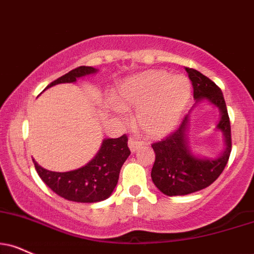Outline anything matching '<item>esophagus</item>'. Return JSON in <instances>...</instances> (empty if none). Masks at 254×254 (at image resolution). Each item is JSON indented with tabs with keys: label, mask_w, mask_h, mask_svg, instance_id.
Segmentation results:
<instances>
[{
	"label": "esophagus",
	"mask_w": 254,
	"mask_h": 254,
	"mask_svg": "<svg viewBox=\"0 0 254 254\" xmlns=\"http://www.w3.org/2000/svg\"><path fill=\"white\" fill-rule=\"evenodd\" d=\"M140 145H142V143H140L138 139H136V138L129 139V148H130V151L132 152V154H135V152L138 150V149L140 148Z\"/></svg>",
	"instance_id": "1"
}]
</instances>
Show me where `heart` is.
Returning a JSON list of instances; mask_svg holds the SVG:
<instances>
[{
	"instance_id": "obj_1",
	"label": "heart",
	"mask_w": 254,
	"mask_h": 254,
	"mask_svg": "<svg viewBox=\"0 0 254 254\" xmlns=\"http://www.w3.org/2000/svg\"><path fill=\"white\" fill-rule=\"evenodd\" d=\"M116 100L125 109H139L140 129L150 138H161L174 130L190 100V82L185 75L148 71L119 85Z\"/></svg>"
}]
</instances>
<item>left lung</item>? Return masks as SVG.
Wrapping results in <instances>:
<instances>
[{"mask_svg":"<svg viewBox=\"0 0 254 254\" xmlns=\"http://www.w3.org/2000/svg\"><path fill=\"white\" fill-rule=\"evenodd\" d=\"M186 71L196 100L193 109L198 103L207 102L219 110L220 121L215 129L224 136V150L214 158L195 154L189 143V115L186 116L175 132L152 144L156 156L151 169L152 182L168 196L191 194L212 185L225 169L232 150L230 117L221 90L196 69Z\"/></svg>","mask_w":254,"mask_h":254,"instance_id":"1","label":"left lung"}]
</instances>
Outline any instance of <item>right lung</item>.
I'll use <instances>...</instances> for the list:
<instances>
[{
	"label": "right lung",
	"instance_id": "right-lung-1",
	"mask_svg": "<svg viewBox=\"0 0 254 254\" xmlns=\"http://www.w3.org/2000/svg\"><path fill=\"white\" fill-rule=\"evenodd\" d=\"M90 66H80L52 81L45 90L58 84H71L79 78L97 73ZM127 137L103 139L100 149L92 160L78 169L69 172H51L33 160L36 172L46 185L59 196L73 202L93 203L106 200L117 186L121 168L129 157Z\"/></svg>",
	"mask_w": 254,
	"mask_h": 254
}]
</instances>
